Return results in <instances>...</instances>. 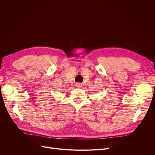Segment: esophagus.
I'll use <instances>...</instances> for the list:
<instances>
[{"mask_svg": "<svg viewBox=\"0 0 155 155\" xmlns=\"http://www.w3.org/2000/svg\"><path fill=\"white\" fill-rule=\"evenodd\" d=\"M75 87H76L77 88H80L81 87H82V84H81L80 83H77V84H75Z\"/></svg>", "mask_w": 155, "mask_h": 155, "instance_id": "esophagus-1", "label": "esophagus"}]
</instances>
